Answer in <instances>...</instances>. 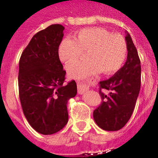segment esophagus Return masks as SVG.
I'll return each mask as SVG.
<instances>
[{
	"mask_svg": "<svg viewBox=\"0 0 158 158\" xmlns=\"http://www.w3.org/2000/svg\"><path fill=\"white\" fill-rule=\"evenodd\" d=\"M78 85V93L79 94H83L85 91H87L89 88V85L87 84V82H85L83 79H79L76 81Z\"/></svg>",
	"mask_w": 158,
	"mask_h": 158,
	"instance_id": "34e87169",
	"label": "esophagus"
}]
</instances>
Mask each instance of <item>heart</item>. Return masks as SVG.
Segmentation results:
<instances>
[{"label":"heart","mask_w":158,"mask_h":158,"mask_svg":"<svg viewBox=\"0 0 158 158\" xmlns=\"http://www.w3.org/2000/svg\"><path fill=\"white\" fill-rule=\"evenodd\" d=\"M86 52L88 60L71 63L67 67L71 78L82 79L100 71L106 75L117 72L127 59V44L121 35L92 27L78 31L74 40H62L58 47L59 59L64 64L79 60Z\"/></svg>","instance_id":"1"}]
</instances>
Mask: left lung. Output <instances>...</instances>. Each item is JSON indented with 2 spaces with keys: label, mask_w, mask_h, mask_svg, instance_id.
Segmentation results:
<instances>
[{
  "label": "left lung",
  "mask_w": 158,
  "mask_h": 158,
  "mask_svg": "<svg viewBox=\"0 0 158 158\" xmlns=\"http://www.w3.org/2000/svg\"><path fill=\"white\" fill-rule=\"evenodd\" d=\"M127 60L112 77L99 83L102 101L93 112L96 124L104 130L116 131L127 124L135 107L141 87V62L136 47L126 31ZM102 89L110 90L106 95Z\"/></svg>",
  "instance_id": "1"
}]
</instances>
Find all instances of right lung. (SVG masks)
Here are the masks:
<instances>
[{
	"mask_svg": "<svg viewBox=\"0 0 158 158\" xmlns=\"http://www.w3.org/2000/svg\"><path fill=\"white\" fill-rule=\"evenodd\" d=\"M64 27L52 24L33 35L19 62V97L26 119L44 135L62 130L68 121V100L77 94L75 80L64 85L66 71L58 56Z\"/></svg>",
	"mask_w": 158,
	"mask_h": 158,
	"instance_id": "obj_1",
	"label": "right lung"
}]
</instances>
